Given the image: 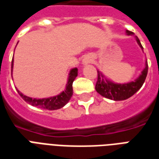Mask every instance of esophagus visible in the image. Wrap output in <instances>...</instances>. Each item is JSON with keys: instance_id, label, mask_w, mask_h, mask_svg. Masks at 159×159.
I'll return each instance as SVG.
<instances>
[{"instance_id": "1", "label": "esophagus", "mask_w": 159, "mask_h": 159, "mask_svg": "<svg viewBox=\"0 0 159 159\" xmlns=\"http://www.w3.org/2000/svg\"><path fill=\"white\" fill-rule=\"evenodd\" d=\"M92 61V59H90V58H85V59H83V63L84 65H87V64H89Z\"/></svg>"}]
</instances>
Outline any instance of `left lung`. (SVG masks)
<instances>
[{
	"label": "left lung",
	"instance_id": "8db88e82",
	"mask_svg": "<svg viewBox=\"0 0 159 159\" xmlns=\"http://www.w3.org/2000/svg\"><path fill=\"white\" fill-rule=\"evenodd\" d=\"M126 34L128 36H134V33L129 30H126ZM134 37L138 45L143 50V47L141 46L139 38L136 36H134ZM147 71H148V65L146 60L145 68L141 71V74L134 81L127 83H116L106 78L100 70H98V79L95 85V89L100 95L109 100H115V101L127 100L134 95L142 87L147 77Z\"/></svg>",
	"mask_w": 159,
	"mask_h": 159
}]
</instances>
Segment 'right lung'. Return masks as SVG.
<instances>
[{
  "instance_id": "right-lung-1",
  "label": "right lung",
  "mask_w": 159,
  "mask_h": 159,
  "mask_svg": "<svg viewBox=\"0 0 159 159\" xmlns=\"http://www.w3.org/2000/svg\"><path fill=\"white\" fill-rule=\"evenodd\" d=\"M13 69V59L12 60V72ZM77 68H73L70 70L69 76H68V80L66 83V89L61 93L56 95V96L49 97V98H42V99H33L30 97L24 95L20 91L17 89L18 93L20 96L22 97L24 100H25L26 102L30 105H31L33 107H37L42 109L46 110H58L65 107L66 104L69 102L70 98L73 94V89L72 83L74 80L77 76Z\"/></svg>"
}]
</instances>
